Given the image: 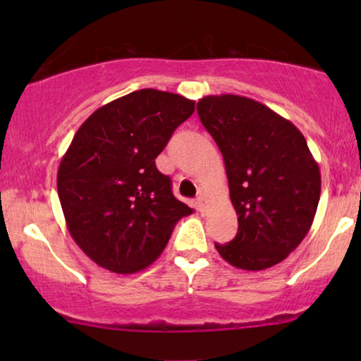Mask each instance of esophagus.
<instances>
[{
    "label": "esophagus",
    "instance_id": "esophagus-1",
    "mask_svg": "<svg viewBox=\"0 0 361 361\" xmlns=\"http://www.w3.org/2000/svg\"><path fill=\"white\" fill-rule=\"evenodd\" d=\"M195 204H197V207H199V210L202 212V214H204V212L207 210V207H209V205H207V200H205V197L204 195H199V197H197V202H195Z\"/></svg>",
    "mask_w": 361,
    "mask_h": 361
}]
</instances>
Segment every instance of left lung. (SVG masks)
I'll return each mask as SVG.
<instances>
[{
  "label": "left lung",
  "mask_w": 361,
  "mask_h": 361,
  "mask_svg": "<svg viewBox=\"0 0 361 361\" xmlns=\"http://www.w3.org/2000/svg\"><path fill=\"white\" fill-rule=\"evenodd\" d=\"M224 156L238 231L215 243L221 258L246 271L281 263L312 225L320 199L319 164L302 133L263 103L209 95L197 103Z\"/></svg>",
  "instance_id": "left-lung-1"
}]
</instances>
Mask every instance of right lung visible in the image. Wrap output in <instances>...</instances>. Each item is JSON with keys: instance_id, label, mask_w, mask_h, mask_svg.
Masks as SVG:
<instances>
[{"instance_id": "obj_1", "label": "right lung", "mask_w": 361, "mask_h": 361, "mask_svg": "<svg viewBox=\"0 0 361 361\" xmlns=\"http://www.w3.org/2000/svg\"><path fill=\"white\" fill-rule=\"evenodd\" d=\"M195 102L142 88L116 98L83 121L63 154L57 192L68 233L98 266L131 274L164 251L192 210L172 194L156 157Z\"/></svg>"}]
</instances>
